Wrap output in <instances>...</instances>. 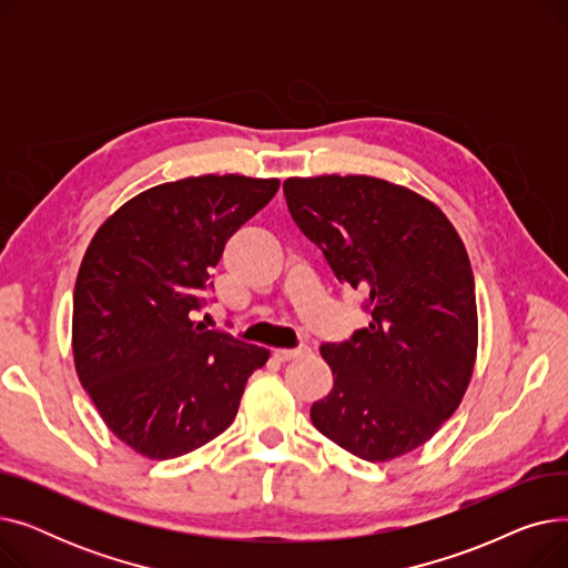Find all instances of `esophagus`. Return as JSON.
<instances>
[{"mask_svg":"<svg viewBox=\"0 0 568 568\" xmlns=\"http://www.w3.org/2000/svg\"><path fill=\"white\" fill-rule=\"evenodd\" d=\"M311 347H296V349H274V356L278 362H294L302 359V356H308Z\"/></svg>","mask_w":568,"mask_h":568,"instance_id":"1","label":"esophagus"}]
</instances>
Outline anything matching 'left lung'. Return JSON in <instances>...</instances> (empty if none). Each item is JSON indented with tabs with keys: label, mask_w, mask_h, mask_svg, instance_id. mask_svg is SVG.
<instances>
[{
	"label": "left lung",
	"mask_w": 568,
	"mask_h": 568,
	"mask_svg": "<svg viewBox=\"0 0 568 568\" xmlns=\"http://www.w3.org/2000/svg\"><path fill=\"white\" fill-rule=\"evenodd\" d=\"M283 193L371 313L352 341L322 345L334 389L313 403V426L368 463L405 456L458 409L474 373L479 315L463 239L435 202L386 179L290 176Z\"/></svg>",
	"instance_id": "left-lung-1"
}]
</instances>
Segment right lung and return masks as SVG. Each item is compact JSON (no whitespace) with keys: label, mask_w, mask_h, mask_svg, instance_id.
<instances>
[{"label":"right lung","mask_w":568,"mask_h":568,"mask_svg":"<svg viewBox=\"0 0 568 568\" xmlns=\"http://www.w3.org/2000/svg\"><path fill=\"white\" fill-rule=\"evenodd\" d=\"M278 179L202 174L146 189L89 242L73 292V364L105 426L144 458L200 449L236 416L268 349L191 320L227 239Z\"/></svg>","instance_id":"obj_1"}]
</instances>
